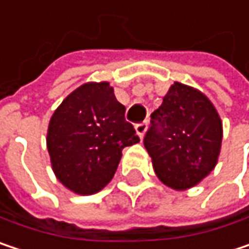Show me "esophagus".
Segmentation results:
<instances>
[{
  "label": "esophagus",
  "mask_w": 249,
  "mask_h": 249,
  "mask_svg": "<svg viewBox=\"0 0 249 249\" xmlns=\"http://www.w3.org/2000/svg\"><path fill=\"white\" fill-rule=\"evenodd\" d=\"M135 131H137L138 137L142 140L144 135H145V131H147V123H141V124L135 125Z\"/></svg>",
  "instance_id": "34e87169"
}]
</instances>
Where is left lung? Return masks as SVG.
<instances>
[{
    "instance_id": "8db88e82",
    "label": "left lung",
    "mask_w": 249,
    "mask_h": 249,
    "mask_svg": "<svg viewBox=\"0 0 249 249\" xmlns=\"http://www.w3.org/2000/svg\"><path fill=\"white\" fill-rule=\"evenodd\" d=\"M222 135V121L211 99L196 88L174 82L151 115L144 147L160 181L187 190L215 169Z\"/></svg>"
}]
</instances>
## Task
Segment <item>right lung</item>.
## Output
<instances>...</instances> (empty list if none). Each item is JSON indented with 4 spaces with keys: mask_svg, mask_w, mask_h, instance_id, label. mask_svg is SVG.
Listing matches in <instances>:
<instances>
[{
    "mask_svg": "<svg viewBox=\"0 0 249 249\" xmlns=\"http://www.w3.org/2000/svg\"><path fill=\"white\" fill-rule=\"evenodd\" d=\"M109 82H86L53 112L47 150L57 180L76 195H93L114 177L123 150L140 142Z\"/></svg>",
    "mask_w": 249,
    "mask_h": 249,
    "instance_id": "1",
    "label": "right lung"
}]
</instances>
